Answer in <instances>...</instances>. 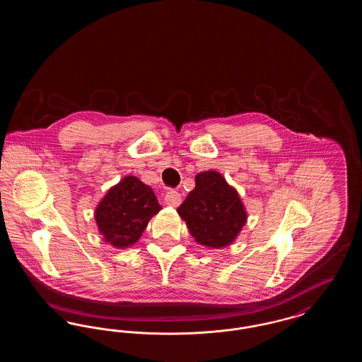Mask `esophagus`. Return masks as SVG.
<instances>
[{
	"mask_svg": "<svg viewBox=\"0 0 362 362\" xmlns=\"http://www.w3.org/2000/svg\"><path fill=\"white\" fill-rule=\"evenodd\" d=\"M165 204L170 205V206H179L180 202H182V195L177 192V191H173L170 189L167 194H165V198H164Z\"/></svg>",
	"mask_w": 362,
	"mask_h": 362,
	"instance_id": "obj_1",
	"label": "esophagus"
}]
</instances>
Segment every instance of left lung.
<instances>
[{
    "label": "left lung",
    "mask_w": 362,
    "mask_h": 362,
    "mask_svg": "<svg viewBox=\"0 0 362 362\" xmlns=\"http://www.w3.org/2000/svg\"><path fill=\"white\" fill-rule=\"evenodd\" d=\"M177 213L195 241L209 248H223L233 243L247 221L238 191L216 171L195 176V187L177 207Z\"/></svg>",
    "instance_id": "1"
}]
</instances>
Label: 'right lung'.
Masks as SVG:
<instances>
[{"label": "right lung", "mask_w": 362, "mask_h": 362, "mask_svg": "<svg viewBox=\"0 0 362 362\" xmlns=\"http://www.w3.org/2000/svg\"><path fill=\"white\" fill-rule=\"evenodd\" d=\"M160 210L153 189L136 176H124L107 191L95 210V220L104 241L122 250L137 243Z\"/></svg>", "instance_id": "right-lung-1"}]
</instances>
